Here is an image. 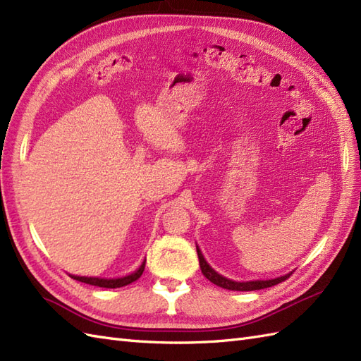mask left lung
<instances>
[{
	"mask_svg": "<svg viewBox=\"0 0 361 361\" xmlns=\"http://www.w3.org/2000/svg\"><path fill=\"white\" fill-rule=\"evenodd\" d=\"M197 253H198V259H200V267H201V273L204 274L207 279L215 283L218 286H221V288H226V290H232V291H255V290H264V288H269V286H273V285H277L281 283L283 281H286L290 277V274L293 273H288L285 276H281V277H276V279H269V281H250V282H236V281H232V279H227V277L221 276L219 273H216L212 267L206 262L204 256H202L201 250L197 245Z\"/></svg>",
	"mask_w": 361,
	"mask_h": 361,
	"instance_id": "left-lung-1",
	"label": "left lung"
}]
</instances>
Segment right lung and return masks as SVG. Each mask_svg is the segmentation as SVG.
<instances>
[{"label":"right lung","mask_w":361,"mask_h":361,"mask_svg":"<svg viewBox=\"0 0 361 361\" xmlns=\"http://www.w3.org/2000/svg\"><path fill=\"white\" fill-rule=\"evenodd\" d=\"M145 264H146V259L142 262L140 267H138V270H135L134 273L128 274L125 277H117V279H100V277H85V276H75V274H70V277H73V279H76L79 282L90 283L94 286H102V288H120V286H125V285H129L134 281H137L145 271Z\"/></svg>","instance_id":"obj_1"}]
</instances>
